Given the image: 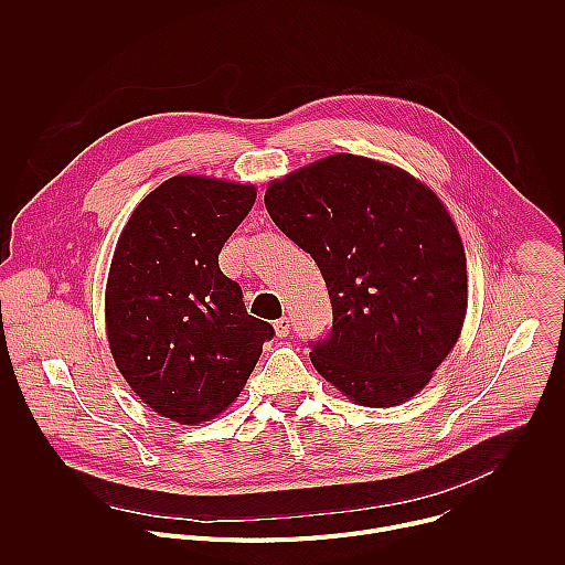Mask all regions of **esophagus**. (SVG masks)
Instances as JSON below:
<instances>
[{
  "label": "esophagus",
  "instance_id": "34e87169",
  "mask_svg": "<svg viewBox=\"0 0 565 565\" xmlns=\"http://www.w3.org/2000/svg\"><path fill=\"white\" fill-rule=\"evenodd\" d=\"M290 317H281V319H277L275 321V333H277V338H288L290 335Z\"/></svg>",
  "mask_w": 565,
  "mask_h": 565
}]
</instances>
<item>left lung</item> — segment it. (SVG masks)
<instances>
[{
	"label": "left lung",
	"instance_id": "left-lung-1",
	"mask_svg": "<svg viewBox=\"0 0 565 565\" xmlns=\"http://www.w3.org/2000/svg\"><path fill=\"white\" fill-rule=\"evenodd\" d=\"M266 210L327 281L333 329L317 373L362 407L418 395L467 315L460 232L420 179L382 160L331 153L270 181Z\"/></svg>",
	"mask_w": 565,
	"mask_h": 565
}]
</instances>
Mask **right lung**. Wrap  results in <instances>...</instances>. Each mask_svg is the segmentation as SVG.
Masks as SVG:
<instances>
[{
    "label": "right lung",
    "instance_id": "obj_1",
    "mask_svg": "<svg viewBox=\"0 0 565 565\" xmlns=\"http://www.w3.org/2000/svg\"><path fill=\"white\" fill-rule=\"evenodd\" d=\"M255 201L253 183L179 174L136 205L118 236L105 288L109 351L138 399L179 425L221 416L273 338L218 268Z\"/></svg>",
    "mask_w": 565,
    "mask_h": 565
}]
</instances>
